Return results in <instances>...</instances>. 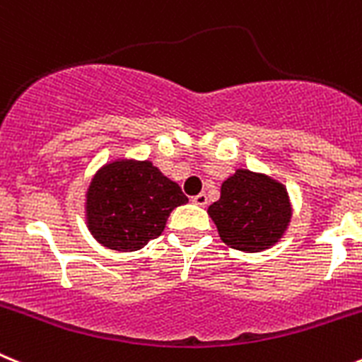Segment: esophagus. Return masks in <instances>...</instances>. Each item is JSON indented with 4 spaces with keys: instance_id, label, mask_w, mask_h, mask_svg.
<instances>
[{
    "instance_id": "obj_1",
    "label": "esophagus",
    "mask_w": 362,
    "mask_h": 362,
    "mask_svg": "<svg viewBox=\"0 0 362 362\" xmlns=\"http://www.w3.org/2000/svg\"><path fill=\"white\" fill-rule=\"evenodd\" d=\"M192 202L199 206H205L206 203H209V197H206L205 192H202V194H197V196H194Z\"/></svg>"
}]
</instances>
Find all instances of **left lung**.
Returning <instances> with one entry per match:
<instances>
[{"label": "left lung", "instance_id": "1", "mask_svg": "<svg viewBox=\"0 0 362 362\" xmlns=\"http://www.w3.org/2000/svg\"><path fill=\"white\" fill-rule=\"evenodd\" d=\"M209 214L225 243L243 252L269 249L291 219L286 188L267 175L236 170L221 185V197Z\"/></svg>", "mask_w": 362, "mask_h": 362}]
</instances>
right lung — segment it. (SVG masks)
Wrapping results in <instances>:
<instances>
[{
  "instance_id": "right-lung-1",
  "label": "right lung",
  "mask_w": 362,
  "mask_h": 362,
  "mask_svg": "<svg viewBox=\"0 0 362 362\" xmlns=\"http://www.w3.org/2000/svg\"><path fill=\"white\" fill-rule=\"evenodd\" d=\"M188 197L148 160H115L97 172L88 190L89 230L104 247L139 251L165 230Z\"/></svg>"
}]
</instances>
